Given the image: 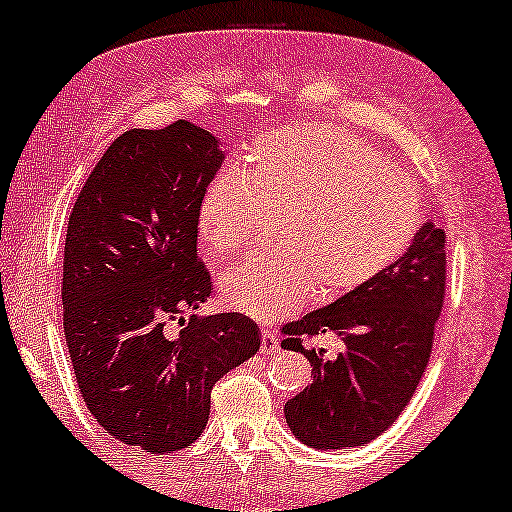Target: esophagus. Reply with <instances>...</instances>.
I'll use <instances>...</instances> for the list:
<instances>
[{
    "mask_svg": "<svg viewBox=\"0 0 512 512\" xmlns=\"http://www.w3.org/2000/svg\"><path fill=\"white\" fill-rule=\"evenodd\" d=\"M261 352L263 354L279 352V342H277L275 331H268V328H263V331H261Z\"/></svg>",
    "mask_w": 512,
    "mask_h": 512,
    "instance_id": "34e87169",
    "label": "esophagus"
}]
</instances>
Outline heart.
Returning a JSON list of instances; mask_svg holds the SVG:
<instances>
[{"instance_id":"heart-1","label":"heart","mask_w":512,"mask_h":512,"mask_svg":"<svg viewBox=\"0 0 512 512\" xmlns=\"http://www.w3.org/2000/svg\"><path fill=\"white\" fill-rule=\"evenodd\" d=\"M268 214H279L277 249L221 279L223 300L256 319L375 282L415 242L424 209L415 184L380 149L331 123H305L256 139L240 174L209 181L200 240L212 256L240 254L261 240Z\"/></svg>"}]
</instances>
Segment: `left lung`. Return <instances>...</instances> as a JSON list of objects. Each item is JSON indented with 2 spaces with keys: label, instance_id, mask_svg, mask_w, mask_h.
Segmentation results:
<instances>
[{
  "label": "left lung",
  "instance_id": "8db88e82",
  "mask_svg": "<svg viewBox=\"0 0 512 512\" xmlns=\"http://www.w3.org/2000/svg\"><path fill=\"white\" fill-rule=\"evenodd\" d=\"M445 303V233L426 221L391 270L282 328V347L307 356L314 380L286 401L293 436L317 450L366 445L396 422L419 387ZM333 332L338 360L305 350L303 334Z\"/></svg>",
  "mask_w": 512,
  "mask_h": 512
}]
</instances>
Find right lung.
<instances>
[{
	"label": "right lung",
	"instance_id": "1",
	"mask_svg": "<svg viewBox=\"0 0 512 512\" xmlns=\"http://www.w3.org/2000/svg\"><path fill=\"white\" fill-rule=\"evenodd\" d=\"M226 153L188 121L114 139L69 214L62 326L81 396L109 436L151 454L200 438L212 389L261 333L240 312L198 310L212 277L198 258V205ZM167 320L185 326L164 335Z\"/></svg>",
	"mask_w": 512,
	"mask_h": 512
}]
</instances>
